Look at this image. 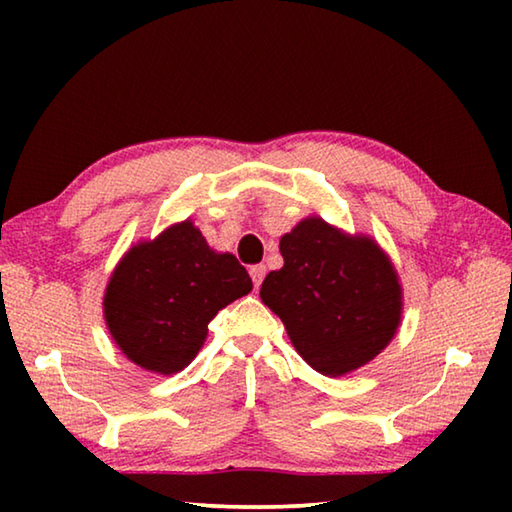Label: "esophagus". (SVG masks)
Listing matches in <instances>:
<instances>
[{"label": "esophagus", "instance_id": "obj_1", "mask_svg": "<svg viewBox=\"0 0 512 512\" xmlns=\"http://www.w3.org/2000/svg\"><path fill=\"white\" fill-rule=\"evenodd\" d=\"M248 273H250V277H253L255 289H259V284H262L264 275H266V266H264V264H255V266L248 268Z\"/></svg>", "mask_w": 512, "mask_h": 512}]
</instances>
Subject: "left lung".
Instances as JSON below:
<instances>
[{
	"label": "left lung",
	"instance_id": "left-lung-1",
	"mask_svg": "<svg viewBox=\"0 0 512 512\" xmlns=\"http://www.w3.org/2000/svg\"><path fill=\"white\" fill-rule=\"evenodd\" d=\"M280 253L284 266L266 275L259 296L311 368L345 375L386 348L400 325L402 291L375 241L305 219L282 237Z\"/></svg>",
	"mask_w": 512,
	"mask_h": 512
}]
</instances>
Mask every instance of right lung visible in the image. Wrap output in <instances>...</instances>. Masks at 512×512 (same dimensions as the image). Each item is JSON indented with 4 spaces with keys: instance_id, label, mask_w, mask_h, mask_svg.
<instances>
[{
    "instance_id": "right-lung-1",
    "label": "right lung",
    "mask_w": 512,
    "mask_h": 512,
    "mask_svg": "<svg viewBox=\"0 0 512 512\" xmlns=\"http://www.w3.org/2000/svg\"><path fill=\"white\" fill-rule=\"evenodd\" d=\"M250 289L237 257L214 253L185 221L128 250L110 277L103 311L128 359L171 375L192 363L210 320Z\"/></svg>"
}]
</instances>
